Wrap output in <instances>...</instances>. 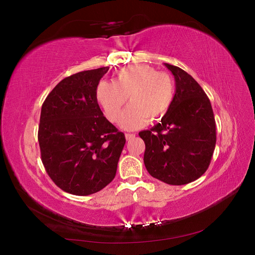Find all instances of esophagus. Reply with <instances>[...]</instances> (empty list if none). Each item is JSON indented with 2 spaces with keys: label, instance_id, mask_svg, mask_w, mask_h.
I'll list each match as a JSON object with an SVG mask.
<instances>
[{
  "label": "esophagus",
  "instance_id": "esophagus-1",
  "mask_svg": "<svg viewBox=\"0 0 255 255\" xmlns=\"http://www.w3.org/2000/svg\"><path fill=\"white\" fill-rule=\"evenodd\" d=\"M135 136H136L135 134H130V133H127V134H126L127 140H132V139H134Z\"/></svg>",
  "mask_w": 255,
  "mask_h": 255
}]
</instances>
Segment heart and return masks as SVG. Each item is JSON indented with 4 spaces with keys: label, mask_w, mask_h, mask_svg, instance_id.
I'll list each match as a JSON object with an SVG mask.
<instances>
[{
    "label": "heart",
    "mask_w": 255,
    "mask_h": 255,
    "mask_svg": "<svg viewBox=\"0 0 255 255\" xmlns=\"http://www.w3.org/2000/svg\"><path fill=\"white\" fill-rule=\"evenodd\" d=\"M97 100L111 122H117L122 107L120 127L137 129L148 119L156 121L166 115L174 98V83L165 72L148 65H130L120 69L115 82L102 81L97 87Z\"/></svg>",
    "instance_id": "1"
}]
</instances>
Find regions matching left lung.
<instances>
[{
	"instance_id": "1",
	"label": "left lung",
	"mask_w": 255,
	"mask_h": 255,
	"mask_svg": "<svg viewBox=\"0 0 255 255\" xmlns=\"http://www.w3.org/2000/svg\"><path fill=\"white\" fill-rule=\"evenodd\" d=\"M165 66L175 80V94L161 122L141 130L144 166L155 179L185 185L199 179L210 166L216 144V122L210 99L183 69Z\"/></svg>"
}]
</instances>
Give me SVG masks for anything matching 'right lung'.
<instances>
[{
  "instance_id": "add662e5",
  "label": "right lung",
  "mask_w": 255,
  "mask_h": 255,
  "mask_svg": "<svg viewBox=\"0 0 255 255\" xmlns=\"http://www.w3.org/2000/svg\"><path fill=\"white\" fill-rule=\"evenodd\" d=\"M109 69L68 76L41 107L38 141L42 164L52 181L69 194H95L117 171L126 137L104 117L96 95Z\"/></svg>"
}]
</instances>
